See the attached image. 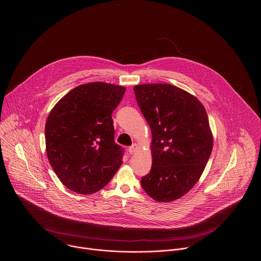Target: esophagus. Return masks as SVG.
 Here are the masks:
<instances>
[{
    "instance_id": "obj_1",
    "label": "esophagus",
    "mask_w": 261,
    "mask_h": 261,
    "mask_svg": "<svg viewBox=\"0 0 261 261\" xmlns=\"http://www.w3.org/2000/svg\"><path fill=\"white\" fill-rule=\"evenodd\" d=\"M139 149V147H138V145L137 144H133L130 148H129V152L131 153V154H134V153H136L137 150Z\"/></svg>"
}]
</instances>
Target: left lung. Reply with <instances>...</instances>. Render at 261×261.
<instances>
[{"label":"left lung","instance_id":"8db88e82","mask_svg":"<svg viewBox=\"0 0 261 261\" xmlns=\"http://www.w3.org/2000/svg\"><path fill=\"white\" fill-rule=\"evenodd\" d=\"M134 92L152 137L151 169L142 187L156 201L180 199L199 181L211 156L206 111L195 96L170 84L137 85Z\"/></svg>","mask_w":261,"mask_h":261}]
</instances>
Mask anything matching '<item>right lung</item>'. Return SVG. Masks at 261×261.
I'll list each match as a JSON object with an SVG mask.
<instances>
[{"label":"right lung","instance_id":"add662e5","mask_svg":"<svg viewBox=\"0 0 261 261\" xmlns=\"http://www.w3.org/2000/svg\"><path fill=\"white\" fill-rule=\"evenodd\" d=\"M125 90L103 82L80 85L50 111L45 127L48 160L62 184L75 193L98 192L122 164L112 114Z\"/></svg>","mask_w":261,"mask_h":261}]
</instances>
